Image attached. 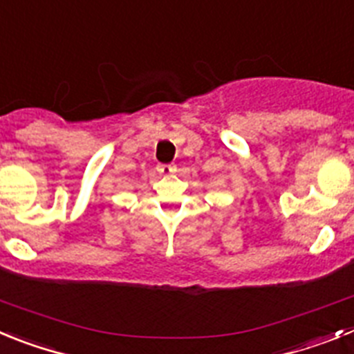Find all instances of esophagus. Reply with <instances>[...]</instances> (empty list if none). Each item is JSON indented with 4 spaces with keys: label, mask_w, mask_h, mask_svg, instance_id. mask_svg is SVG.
Listing matches in <instances>:
<instances>
[{
    "label": "esophagus",
    "mask_w": 354,
    "mask_h": 354,
    "mask_svg": "<svg viewBox=\"0 0 354 354\" xmlns=\"http://www.w3.org/2000/svg\"><path fill=\"white\" fill-rule=\"evenodd\" d=\"M158 171L161 175H171L175 171V165H158Z\"/></svg>",
    "instance_id": "1"
}]
</instances>
